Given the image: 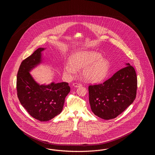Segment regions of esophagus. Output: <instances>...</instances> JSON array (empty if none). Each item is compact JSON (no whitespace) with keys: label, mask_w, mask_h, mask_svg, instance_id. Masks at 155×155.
I'll list each match as a JSON object with an SVG mask.
<instances>
[{"label":"esophagus","mask_w":155,"mask_h":155,"mask_svg":"<svg viewBox=\"0 0 155 155\" xmlns=\"http://www.w3.org/2000/svg\"><path fill=\"white\" fill-rule=\"evenodd\" d=\"M73 85L74 86V87L78 88V87H81V86H82V84H79V83H73Z\"/></svg>","instance_id":"esophagus-1"}]
</instances>
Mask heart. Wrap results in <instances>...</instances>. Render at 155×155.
<instances>
[{"label": "heart", "instance_id": "obj_1", "mask_svg": "<svg viewBox=\"0 0 155 155\" xmlns=\"http://www.w3.org/2000/svg\"><path fill=\"white\" fill-rule=\"evenodd\" d=\"M102 57L101 53L95 51L77 53L71 57L70 64L64 66V71L70 76H74L77 68H83L82 75L86 81L100 82L107 75L110 67L109 61Z\"/></svg>", "mask_w": 155, "mask_h": 155}]
</instances>
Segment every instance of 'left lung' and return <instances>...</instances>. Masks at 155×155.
Masks as SVG:
<instances>
[{
	"label": "left lung",
	"instance_id": "left-lung-1",
	"mask_svg": "<svg viewBox=\"0 0 155 155\" xmlns=\"http://www.w3.org/2000/svg\"><path fill=\"white\" fill-rule=\"evenodd\" d=\"M103 83L88 87L92 112L100 118H116L133 103L137 95V77L129 63Z\"/></svg>",
	"mask_w": 155,
	"mask_h": 155
}]
</instances>
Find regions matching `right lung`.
I'll return each instance as SVG.
<instances>
[{
	"mask_svg": "<svg viewBox=\"0 0 155 155\" xmlns=\"http://www.w3.org/2000/svg\"><path fill=\"white\" fill-rule=\"evenodd\" d=\"M44 49L38 48L22 61L16 84L17 96L21 105L32 117L40 121H49L59 114L70 91L67 82L39 85L31 75L29 71L41 62V52Z\"/></svg>",
	"mask_w": 155,
	"mask_h": 155,
	"instance_id": "1",
	"label": "right lung"
}]
</instances>
